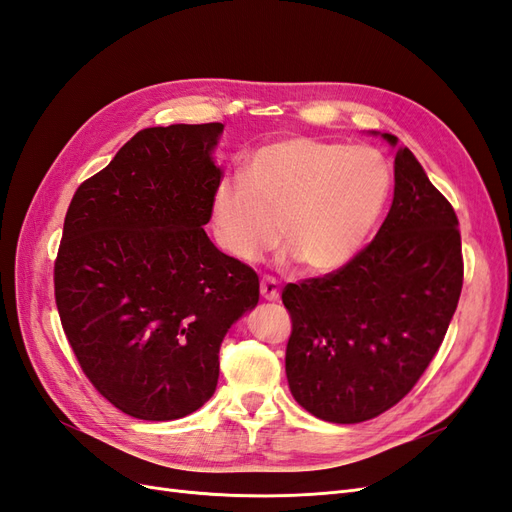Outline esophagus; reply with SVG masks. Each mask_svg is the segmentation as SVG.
I'll return each mask as SVG.
<instances>
[{
    "label": "esophagus",
    "instance_id": "34e87169",
    "mask_svg": "<svg viewBox=\"0 0 512 512\" xmlns=\"http://www.w3.org/2000/svg\"><path fill=\"white\" fill-rule=\"evenodd\" d=\"M259 292L266 300H277L279 298V283L272 277H264L259 283Z\"/></svg>",
    "mask_w": 512,
    "mask_h": 512
}]
</instances>
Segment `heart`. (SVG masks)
Segmentation results:
<instances>
[{
    "instance_id": "obj_1",
    "label": "heart",
    "mask_w": 512,
    "mask_h": 512,
    "mask_svg": "<svg viewBox=\"0 0 512 512\" xmlns=\"http://www.w3.org/2000/svg\"><path fill=\"white\" fill-rule=\"evenodd\" d=\"M391 186L383 155L365 144L283 138L257 149L244 179L222 177L209 201L218 246L253 264L281 242L309 272H331L357 253Z\"/></svg>"
}]
</instances>
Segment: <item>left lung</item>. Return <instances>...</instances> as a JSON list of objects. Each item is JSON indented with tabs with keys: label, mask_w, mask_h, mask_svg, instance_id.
Segmentation results:
<instances>
[{
	"label": "left lung",
	"mask_w": 512,
	"mask_h": 512,
	"mask_svg": "<svg viewBox=\"0 0 512 512\" xmlns=\"http://www.w3.org/2000/svg\"><path fill=\"white\" fill-rule=\"evenodd\" d=\"M396 147L398 138L383 134ZM393 201L346 266L287 283L292 396L324 422L359 424L398 404L443 342L463 290L458 218L415 155L398 147Z\"/></svg>",
	"instance_id": "obj_1"
}]
</instances>
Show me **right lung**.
Here are the masks:
<instances>
[{"label":"right lung","mask_w":512,"mask_h":512,"mask_svg":"<svg viewBox=\"0 0 512 512\" xmlns=\"http://www.w3.org/2000/svg\"><path fill=\"white\" fill-rule=\"evenodd\" d=\"M225 125L149 127L75 190L54 266L64 335L116 409L149 422L214 396L218 350L257 272L207 238Z\"/></svg>","instance_id":"obj_1"}]
</instances>
